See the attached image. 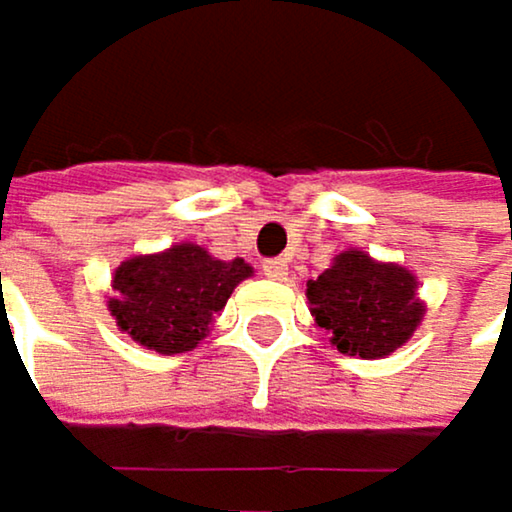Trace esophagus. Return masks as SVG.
Segmentation results:
<instances>
[{
  "label": "esophagus",
  "mask_w": 512,
  "mask_h": 512,
  "mask_svg": "<svg viewBox=\"0 0 512 512\" xmlns=\"http://www.w3.org/2000/svg\"><path fill=\"white\" fill-rule=\"evenodd\" d=\"M264 276H270V279H276V282L288 279V261H285V258L267 261V264H264Z\"/></svg>",
  "instance_id": "obj_1"
}]
</instances>
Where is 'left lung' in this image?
<instances>
[{
	"mask_svg": "<svg viewBox=\"0 0 512 512\" xmlns=\"http://www.w3.org/2000/svg\"><path fill=\"white\" fill-rule=\"evenodd\" d=\"M307 301L316 325L331 331V347L359 359L396 353L427 313L415 273L359 248L334 254L328 270L307 279Z\"/></svg>",
	"mask_w": 512,
	"mask_h": 512,
	"instance_id": "8db88e82",
	"label": "left lung"
}]
</instances>
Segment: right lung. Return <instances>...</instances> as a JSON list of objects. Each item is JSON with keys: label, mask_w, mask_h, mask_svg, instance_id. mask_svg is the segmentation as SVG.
Returning a JSON list of instances; mask_svg holds the SVG:
<instances>
[{"label": "right lung", "mask_w": 512, "mask_h": 512, "mask_svg": "<svg viewBox=\"0 0 512 512\" xmlns=\"http://www.w3.org/2000/svg\"><path fill=\"white\" fill-rule=\"evenodd\" d=\"M251 273L242 258L221 261L196 242H178L122 261L107 310L134 344L162 356L187 353L199 347L233 288Z\"/></svg>", "instance_id": "add662e5"}]
</instances>
